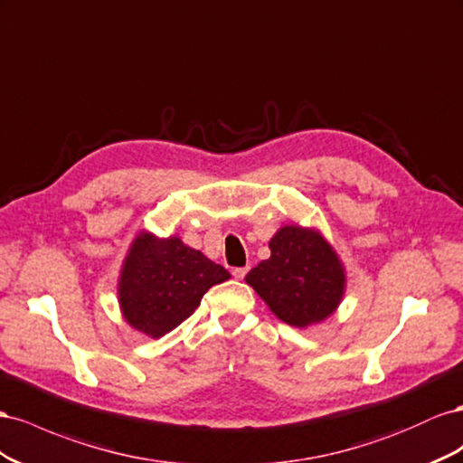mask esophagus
I'll use <instances>...</instances> for the list:
<instances>
[{"instance_id":"esophagus-1","label":"esophagus","mask_w":463,"mask_h":463,"mask_svg":"<svg viewBox=\"0 0 463 463\" xmlns=\"http://www.w3.org/2000/svg\"><path fill=\"white\" fill-rule=\"evenodd\" d=\"M248 273V268H234L232 269V277H234V279H244V275Z\"/></svg>"}]
</instances>
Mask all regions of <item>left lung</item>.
Returning a JSON list of instances; mask_svg holds the SVG:
<instances>
[{
	"instance_id": "obj_1",
	"label": "left lung",
	"mask_w": 463,
	"mask_h": 463,
	"mask_svg": "<svg viewBox=\"0 0 463 463\" xmlns=\"http://www.w3.org/2000/svg\"><path fill=\"white\" fill-rule=\"evenodd\" d=\"M271 256L246 275L277 318L307 327L334 314L345 290V273L324 236L287 224L269 241Z\"/></svg>"
}]
</instances>
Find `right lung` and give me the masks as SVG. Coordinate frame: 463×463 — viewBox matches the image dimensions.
Masks as SVG:
<instances>
[{"label": "right lung", "instance_id": "obj_1", "mask_svg": "<svg viewBox=\"0 0 463 463\" xmlns=\"http://www.w3.org/2000/svg\"><path fill=\"white\" fill-rule=\"evenodd\" d=\"M231 273L184 244L178 236L139 232L124 261L120 307L126 322L149 337H163L190 318L209 287Z\"/></svg>", "mask_w": 463, "mask_h": 463}]
</instances>
